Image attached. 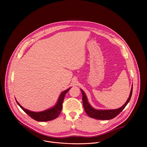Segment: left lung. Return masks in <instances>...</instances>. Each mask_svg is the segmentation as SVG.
Instances as JSON below:
<instances>
[{"instance_id":"8db88e82","label":"left lung","mask_w":147,"mask_h":147,"mask_svg":"<svg viewBox=\"0 0 147 147\" xmlns=\"http://www.w3.org/2000/svg\"><path fill=\"white\" fill-rule=\"evenodd\" d=\"M83 94V104L84 106V110L87 115L92 118L99 119V120H109L111 119L117 117L126 107V105L129 102L132 93V86L131 90L129 96L127 100L126 103L121 107L115 110H98L93 109L90 105L89 104L86 96L84 91L81 89Z\"/></svg>"}]
</instances>
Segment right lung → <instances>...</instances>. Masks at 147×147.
<instances>
[{"label":"right lung","instance_id":"add662e5","mask_svg":"<svg viewBox=\"0 0 147 147\" xmlns=\"http://www.w3.org/2000/svg\"><path fill=\"white\" fill-rule=\"evenodd\" d=\"M69 89L70 88L63 91V92L61 93L57 105H55L54 107L50 109L49 110H47L46 111H43L42 112H33V111L28 110L24 109V107H22L21 105L19 104L18 101L16 102L20 106L21 109L33 119L37 121H40V122L49 121L57 118L60 114L61 110L62 109V105H63L65 95Z\"/></svg>","mask_w":147,"mask_h":147}]
</instances>
